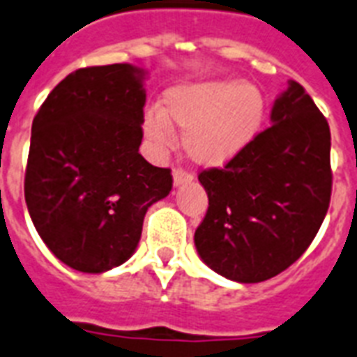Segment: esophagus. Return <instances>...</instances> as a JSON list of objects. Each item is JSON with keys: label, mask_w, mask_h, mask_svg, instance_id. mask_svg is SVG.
Wrapping results in <instances>:
<instances>
[{"label": "esophagus", "mask_w": 357, "mask_h": 357, "mask_svg": "<svg viewBox=\"0 0 357 357\" xmlns=\"http://www.w3.org/2000/svg\"><path fill=\"white\" fill-rule=\"evenodd\" d=\"M193 181L192 173H188V171L181 169V167H176L173 171V182H175V186H181V184H188V182Z\"/></svg>", "instance_id": "1"}]
</instances>
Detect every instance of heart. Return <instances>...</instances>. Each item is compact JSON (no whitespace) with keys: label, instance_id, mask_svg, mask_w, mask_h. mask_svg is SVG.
Here are the masks:
<instances>
[{"label":"heart","instance_id":"1","mask_svg":"<svg viewBox=\"0 0 357 357\" xmlns=\"http://www.w3.org/2000/svg\"><path fill=\"white\" fill-rule=\"evenodd\" d=\"M264 102L255 85L236 79H208L171 87L164 109L145 113L143 132L154 147L173 143V124L184 130L182 145L192 162L206 167L227 164L261 128Z\"/></svg>","mask_w":357,"mask_h":357}]
</instances>
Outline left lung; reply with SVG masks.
I'll return each mask as SVG.
<instances>
[{"label":"left lung","mask_w":357,"mask_h":357,"mask_svg":"<svg viewBox=\"0 0 357 357\" xmlns=\"http://www.w3.org/2000/svg\"><path fill=\"white\" fill-rule=\"evenodd\" d=\"M272 124L223 167L199 173L208 210L195 231L203 262L238 283L278 275L305 253L331 197L328 121L291 79Z\"/></svg>","instance_id":"8db88e82"}]
</instances>
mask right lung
<instances>
[{"label": "right lung", "instance_id": "obj_1", "mask_svg": "<svg viewBox=\"0 0 357 357\" xmlns=\"http://www.w3.org/2000/svg\"><path fill=\"white\" fill-rule=\"evenodd\" d=\"M143 76L126 63L78 68L33 119L27 210L50 251L79 272L128 261L147 208L173 188L171 169L139 154Z\"/></svg>", "mask_w": 357, "mask_h": 357}]
</instances>
